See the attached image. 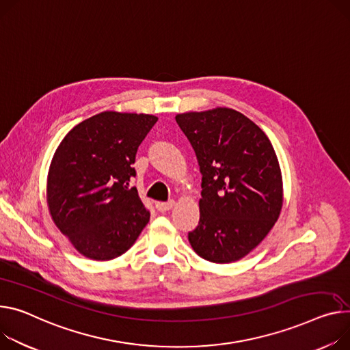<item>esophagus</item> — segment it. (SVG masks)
<instances>
[{"instance_id": "34e87169", "label": "esophagus", "mask_w": 350, "mask_h": 350, "mask_svg": "<svg viewBox=\"0 0 350 350\" xmlns=\"http://www.w3.org/2000/svg\"><path fill=\"white\" fill-rule=\"evenodd\" d=\"M174 204H175L174 200H170V202H157V203H155V207H157L158 211L164 213V211L171 210V208L174 207Z\"/></svg>"}]
</instances>
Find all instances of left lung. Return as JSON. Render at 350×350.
I'll return each instance as SVG.
<instances>
[{"label":"left lung","instance_id":"left-lung-1","mask_svg":"<svg viewBox=\"0 0 350 350\" xmlns=\"http://www.w3.org/2000/svg\"><path fill=\"white\" fill-rule=\"evenodd\" d=\"M202 172L199 226L187 238L213 263L243 259L272 230L283 206V179L271 140L230 107L175 116Z\"/></svg>","mask_w":350,"mask_h":350}]
</instances>
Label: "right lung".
Segmentation results:
<instances>
[{
  "label": "right lung",
  "mask_w": 350,
  "mask_h": 350,
  "mask_svg": "<svg viewBox=\"0 0 350 350\" xmlns=\"http://www.w3.org/2000/svg\"><path fill=\"white\" fill-rule=\"evenodd\" d=\"M158 118L106 111L72 127L47 174L53 223L85 258L111 260L124 254L150 220L131 165Z\"/></svg>",
  "instance_id": "add662e5"
}]
</instances>
